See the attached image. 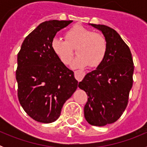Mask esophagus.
Listing matches in <instances>:
<instances>
[{
	"label": "esophagus",
	"mask_w": 147,
	"mask_h": 147,
	"mask_svg": "<svg viewBox=\"0 0 147 147\" xmlns=\"http://www.w3.org/2000/svg\"><path fill=\"white\" fill-rule=\"evenodd\" d=\"M74 74H75V77H76V80H77L79 82H80L82 80V78L85 76V72H84V71H75Z\"/></svg>",
	"instance_id": "1"
}]
</instances>
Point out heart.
<instances>
[{
    "instance_id": "b5f03b06",
    "label": "heart",
    "mask_w": 147,
    "mask_h": 147,
    "mask_svg": "<svg viewBox=\"0 0 147 147\" xmlns=\"http://www.w3.org/2000/svg\"><path fill=\"white\" fill-rule=\"evenodd\" d=\"M65 40L54 38L51 48L54 54L65 65H69L74 57L76 49L78 57L73 67H98L105 59L107 42L102 34L93 32L81 25H75L65 34Z\"/></svg>"
}]
</instances>
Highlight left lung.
<instances>
[{
	"label": "left lung",
	"instance_id": "left-lung-1",
	"mask_svg": "<svg viewBox=\"0 0 147 147\" xmlns=\"http://www.w3.org/2000/svg\"><path fill=\"white\" fill-rule=\"evenodd\" d=\"M100 30L107 42L105 59L87 74L79 88L88 95L84 114L93 126H105L121 116L128 104L133 83L134 63L128 45L116 31L105 25L90 24Z\"/></svg>",
	"mask_w": 147,
	"mask_h": 147
}]
</instances>
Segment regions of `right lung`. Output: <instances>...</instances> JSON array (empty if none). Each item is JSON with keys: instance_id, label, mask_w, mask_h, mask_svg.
<instances>
[{"instance_id": "add662e5", "label": "right lung", "mask_w": 147, "mask_h": 147, "mask_svg": "<svg viewBox=\"0 0 147 147\" xmlns=\"http://www.w3.org/2000/svg\"><path fill=\"white\" fill-rule=\"evenodd\" d=\"M73 20L40 23L25 38L18 54V97L34 120L51 123L59 117L62 106L74 93L78 81L51 48L57 32Z\"/></svg>"}]
</instances>
